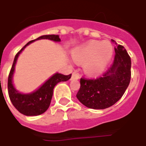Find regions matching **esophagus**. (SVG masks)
Masks as SVG:
<instances>
[{
	"label": "esophagus",
	"mask_w": 146,
	"mask_h": 146,
	"mask_svg": "<svg viewBox=\"0 0 146 146\" xmlns=\"http://www.w3.org/2000/svg\"><path fill=\"white\" fill-rule=\"evenodd\" d=\"M80 78L79 73H76V72H73V74H72V77H71V80H78Z\"/></svg>",
	"instance_id": "1"
}]
</instances>
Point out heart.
<instances>
[{"label":"heart","instance_id":"1","mask_svg":"<svg viewBox=\"0 0 146 146\" xmlns=\"http://www.w3.org/2000/svg\"><path fill=\"white\" fill-rule=\"evenodd\" d=\"M113 55V46L108 41H91L73 51L74 60L84 63V69L89 74L102 73Z\"/></svg>","mask_w":146,"mask_h":146}]
</instances>
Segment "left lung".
Masks as SVG:
<instances>
[{
  "label": "left lung",
  "instance_id": "obj_1",
  "mask_svg": "<svg viewBox=\"0 0 146 146\" xmlns=\"http://www.w3.org/2000/svg\"><path fill=\"white\" fill-rule=\"evenodd\" d=\"M116 44L111 66L97 78H80V88L76 98L91 109L103 110L121 98L131 81V57L123 46Z\"/></svg>",
  "mask_w": 146,
  "mask_h": 146
}]
</instances>
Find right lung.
<instances>
[{
	"label": "right lung",
	"instance_id": "add662e5",
	"mask_svg": "<svg viewBox=\"0 0 146 146\" xmlns=\"http://www.w3.org/2000/svg\"><path fill=\"white\" fill-rule=\"evenodd\" d=\"M40 39H48L54 41L61 40L59 36L58 35H54V34L41 36L36 40H40ZM36 40H33L31 41L28 42L27 44L15 54L14 62H13L8 78V95H9L11 103L19 113L26 116H37L44 113L45 111L48 110L51 103L54 86L56 85L58 83L68 80L70 79L71 75H72V74L63 75L60 73H55L36 92H33L31 94H28V95H23L17 92L12 84V75L14 73L15 65L17 60V58L19 54H20L22 51L27 45L30 44V43H32Z\"/></svg>",
	"mask_w": 146,
	"mask_h": 146
}]
</instances>
